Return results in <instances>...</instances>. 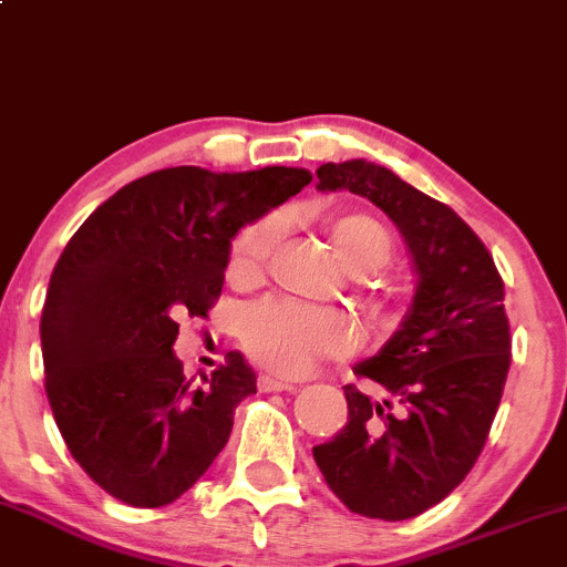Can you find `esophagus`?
Listing matches in <instances>:
<instances>
[{"label":"esophagus","mask_w":567,"mask_h":567,"mask_svg":"<svg viewBox=\"0 0 567 567\" xmlns=\"http://www.w3.org/2000/svg\"><path fill=\"white\" fill-rule=\"evenodd\" d=\"M257 385L259 391H297L295 383H289V380H281V378H272V374H259Z\"/></svg>","instance_id":"esophagus-1"}]
</instances>
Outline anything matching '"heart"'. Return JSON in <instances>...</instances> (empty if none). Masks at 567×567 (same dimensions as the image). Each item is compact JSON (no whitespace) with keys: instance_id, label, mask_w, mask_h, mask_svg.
<instances>
[{"instance_id":"obj_1","label":"heart","mask_w":567,"mask_h":567,"mask_svg":"<svg viewBox=\"0 0 567 567\" xmlns=\"http://www.w3.org/2000/svg\"><path fill=\"white\" fill-rule=\"evenodd\" d=\"M281 238V219L265 216L240 230L230 249V278L254 281ZM329 238L351 272H374L388 265L393 254L391 235L374 216L340 214L329 221ZM240 340L257 364L281 378L308 372L323 355L351 351L355 342L353 323L337 310L310 308L291 300H265L246 310Z\"/></svg>"}]
</instances>
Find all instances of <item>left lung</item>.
<instances>
[{"instance_id": "left-lung-1", "label": "left lung", "mask_w": 567, "mask_h": 567, "mask_svg": "<svg viewBox=\"0 0 567 567\" xmlns=\"http://www.w3.org/2000/svg\"><path fill=\"white\" fill-rule=\"evenodd\" d=\"M316 176V189L361 195L396 225L417 284L396 332L353 367L385 396L346 385L348 425L313 457L351 512L417 517L466 480L498 412L512 364L504 281L453 208L385 165L323 163Z\"/></svg>"}]
</instances>
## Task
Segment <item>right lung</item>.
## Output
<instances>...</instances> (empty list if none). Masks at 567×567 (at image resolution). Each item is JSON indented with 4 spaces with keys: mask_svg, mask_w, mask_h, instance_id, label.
<instances>
[{
    "mask_svg": "<svg viewBox=\"0 0 567 567\" xmlns=\"http://www.w3.org/2000/svg\"><path fill=\"white\" fill-rule=\"evenodd\" d=\"M310 171L214 174L179 165L125 184L72 235L42 308L44 391L69 453L117 501L157 508L187 493L233 431L257 374L238 351L193 385L174 342L179 316H208L240 227Z\"/></svg>",
    "mask_w": 567,
    "mask_h": 567,
    "instance_id": "1",
    "label": "right lung"
}]
</instances>
